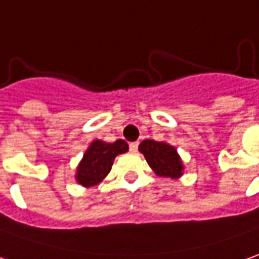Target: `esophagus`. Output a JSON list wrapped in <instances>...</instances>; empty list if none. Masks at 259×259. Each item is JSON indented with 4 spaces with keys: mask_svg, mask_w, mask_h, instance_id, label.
Instances as JSON below:
<instances>
[{
    "mask_svg": "<svg viewBox=\"0 0 259 259\" xmlns=\"http://www.w3.org/2000/svg\"><path fill=\"white\" fill-rule=\"evenodd\" d=\"M138 147H140V142H138V141L131 142V144H130V151H131V152H137V151H138Z\"/></svg>",
    "mask_w": 259,
    "mask_h": 259,
    "instance_id": "34e87169",
    "label": "esophagus"
}]
</instances>
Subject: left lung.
Wrapping results in <instances>:
<instances>
[{
    "label": "left lung",
    "instance_id": "1",
    "mask_svg": "<svg viewBox=\"0 0 259 259\" xmlns=\"http://www.w3.org/2000/svg\"><path fill=\"white\" fill-rule=\"evenodd\" d=\"M140 151L156 175L165 178H179L182 175L183 165L181 158L176 149L169 144L145 140L140 144Z\"/></svg>",
    "mask_w": 259,
    "mask_h": 259
}]
</instances>
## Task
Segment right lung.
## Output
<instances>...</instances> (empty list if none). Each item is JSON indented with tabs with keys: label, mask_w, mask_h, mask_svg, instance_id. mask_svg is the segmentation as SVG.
Instances as JSON below:
<instances>
[{
	"label": "right lung",
	"mask_w": 259,
	"mask_h": 259,
	"mask_svg": "<svg viewBox=\"0 0 259 259\" xmlns=\"http://www.w3.org/2000/svg\"><path fill=\"white\" fill-rule=\"evenodd\" d=\"M126 151H128V144L124 140L115 141L112 144L94 141L85 151L83 160L78 165L76 179L83 186L97 185L111 170L115 156Z\"/></svg>",
	"instance_id": "1"
}]
</instances>
